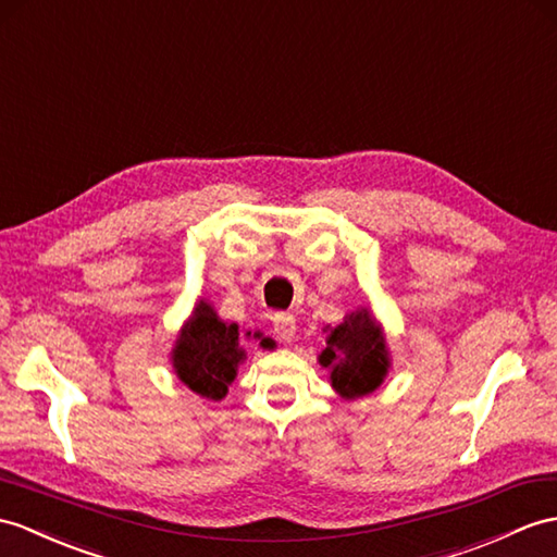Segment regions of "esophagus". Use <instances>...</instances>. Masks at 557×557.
Instances as JSON below:
<instances>
[{
  "instance_id": "1",
  "label": "esophagus",
  "mask_w": 557,
  "mask_h": 557,
  "mask_svg": "<svg viewBox=\"0 0 557 557\" xmlns=\"http://www.w3.org/2000/svg\"><path fill=\"white\" fill-rule=\"evenodd\" d=\"M273 327L282 342H292L296 334V318L292 313H277L273 318Z\"/></svg>"
}]
</instances>
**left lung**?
<instances>
[{
  "label": "left lung",
  "mask_w": 557,
  "mask_h": 557,
  "mask_svg": "<svg viewBox=\"0 0 557 557\" xmlns=\"http://www.w3.org/2000/svg\"><path fill=\"white\" fill-rule=\"evenodd\" d=\"M325 348L318 363L330 372V384L344 400L377 392L392 368V354L384 330L370 308L346 313L339 325H327Z\"/></svg>",
  "instance_id": "1"
}]
</instances>
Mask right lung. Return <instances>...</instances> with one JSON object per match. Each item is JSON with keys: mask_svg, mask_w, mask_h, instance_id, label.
Listing matches in <instances>:
<instances>
[{"mask_svg": "<svg viewBox=\"0 0 557 557\" xmlns=\"http://www.w3.org/2000/svg\"><path fill=\"white\" fill-rule=\"evenodd\" d=\"M270 344L273 342H261L263 348ZM244 360L247 351L239 346L237 322L220 320L209 301L197 299L171 348L177 380L206 400H220L227 396V386L235 382Z\"/></svg>", "mask_w": 557, "mask_h": 557, "instance_id": "add662e5", "label": "right lung"}]
</instances>
